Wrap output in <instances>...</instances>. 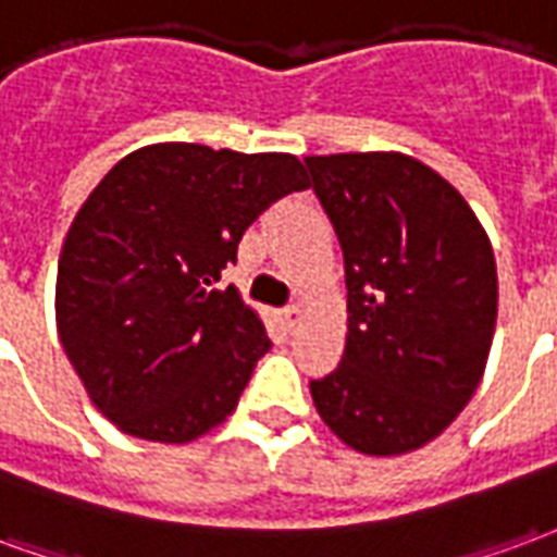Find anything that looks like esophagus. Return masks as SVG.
Segmentation results:
<instances>
[{"instance_id": "34e87169", "label": "esophagus", "mask_w": 557, "mask_h": 557, "mask_svg": "<svg viewBox=\"0 0 557 557\" xmlns=\"http://www.w3.org/2000/svg\"><path fill=\"white\" fill-rule=\"evenodd\" d=\"M282 320H284V326L294 332V329L299 326V323H302V308H299V306H287L282 311Z\"/></svg>"}]
</instances>
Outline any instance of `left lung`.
<instances>
[{
  "label": "left lung",
  "mask_w": 557,
  "mask_h": 557,
  "mask_svg": "<svg viewBox=\"0 0 557 557\" xmlns=\"http://www.w3.org/2000/svg\"><path fill=\"white\" fill-rule=\"evenodd\" d=\"M344 251L347 344L311 380L326 428L371 457L448 428L481 383L498 314L495 255L454 186L395 150L306 157Z\"/></svg>",
  "instance_id": "left-lung-1"
}]
</instances>
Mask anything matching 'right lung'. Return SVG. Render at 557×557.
I'll return each instance as SVG.
<instances>
[{
  "label": "right lung",
  "mask_w": 557,
  "mask_h": 557,
  "mask_svg": "<svg viewBox=\"0 0 557 557\" xmlns=\"http://www.w3.org/2000/svg\"><path fill=\"white\" fill-rule=\"evenodd\" d=\"M294 153L160 141L85 198L55 278L59 341L121 433L184 445L237 409L273 344L237 287H219L246 228L306 189Z\"/></svg>",
  "instance_id": "add662e5"
}]
</instances>
